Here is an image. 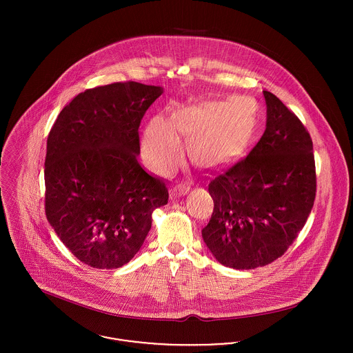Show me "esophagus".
<instances>
[{
	"label": "esophagus",
	"instance_id": "obj_1",
	"mask_svg": "<svg viewBox=\"0 0 353 353\" xmlns=\"http://www.w3.org/2000/svg\"><path fill=\"white\" fill-rule=\"evenodd\" d=\"M174 192H175L176 194H179V196H185V194H188V193L190 192V186L186 185V183L176 185V186L174 188Z\"/></svg>",
	"mask_w": 353,
	"mask_h": 353
}]
</instances>
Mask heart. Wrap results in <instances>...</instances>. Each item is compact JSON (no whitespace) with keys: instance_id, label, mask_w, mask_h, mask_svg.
I'll return each instance as SVG.
<instances>
[{"instance_id":"b5f03b06","label":"heart","mask_w":353,"mask_h":353,"mask_svg":"<svg viewBox=\"0 0 353 353\" xmlns=\"http://www.w3.org/2000/svg\"><path fill=\"white\" fill-rule=\"evenodd\" d=\"M256 125V104L243 95L227 101H202L179 107L170 121L157 115L144 130L145 157L157 172L171 171L189 144L192 160L206 170L232 165L246 152Z\"/></svg>"}]
</instances>
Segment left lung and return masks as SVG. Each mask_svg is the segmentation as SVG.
Wrapping results in <instances>:
<instances>
[{"label": "left lung", "mask_w": 353, "mask_h": 353, "mask_svg": "<svg viewBox=\"0 0 353 353\" xmlns=\"http://www.w3.org/2000/svg\"><path fill=\"white\" fill-rule=\"evenodd\" d=\"M263 97L261 140L208 188L214 208L202 239L221 265L238 270L265 266L287 252L315 200L311 137L277 97Z\"/></svg>", "instance_id": "8db88e82"}]
</instances>
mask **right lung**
<instances>
[{"label":"right lung","instance_id":"1","mask_svg":"<svg viewBox=\"0 0 353 353\" xmlns=\"http://www.w3.org/2000/svg\"><path fill=\"white\" fill-rule=\"evenodd\" d=\"M161 87L136 81L87 90L62 108L48 137L46 216L85 265L117 269L140 252L168 188L137 160L140 122Z\"/></svg>","mask_w":353,"mask_h":353}]
</instances>
